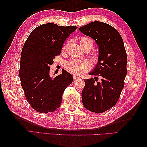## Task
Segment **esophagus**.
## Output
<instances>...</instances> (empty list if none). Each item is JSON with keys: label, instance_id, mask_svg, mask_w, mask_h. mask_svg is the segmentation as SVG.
Wrapping results in <instances>:
<instances>
[{"label": "esophagus", "instance_id": "1", "mask_svg": "<svg viewBox=\"0 0 147 147\" xmlns=\"http://www.w3.org/2000/svg\"><path fill=\"white\" fill-rule=\"evenodd\" d=\"M78 79H79V77L78 76H75V75L73 76V80H78Z\"/></svg>", "mask_w": 147, "mask_h": 147}]
</instances>
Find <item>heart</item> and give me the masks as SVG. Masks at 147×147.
I'll return each mask as SVG.
<instances>
[{
    "label": "heart",
    "mask_w": 147,
    "mask_h": 147,
    "mask_svg": "<svg viewBox=\"0 0 147 147\" xmlns=\"http://www.w3.org/2000/svg\"><path fill=\"white\" fill-rule=\"evenodd\" d=\"M81 46H84L86 44H90L92 47L93 45V41L88 37H82L80 39ZM65 49V47L63 50ZM91 63L86 60H71L67 62L65 64V68L68 72L76 75H82L85 71H87L91 68Z\"/></svg>",
    "instance_id": "1"
}]
</instances>
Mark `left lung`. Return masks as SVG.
I'll return each mask as SVG.
<instances>
[{"instance_id":"left-lung-1","label":"left lung","mask_w":147,"mask_h":147,"mask_svg":"<svg viewBox=\"0 0 147 147\" xmlns=\"http://www.w3.org/2000/svg\"><path fill=\"white\" fill-rule=\"evenodd\" d=\"M79 30L94 40L98 47V62L89 74L102 78L100 82L97 77L84 80L83 104L87 110L102 113L116 104L124 88L127 74L124 42L114 28L100 21L91 22Z\"/></svg>"}]
</instances>
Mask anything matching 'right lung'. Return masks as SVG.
Returning a JSON list of instances; mask_svg holds the SVG:
<instances>
[{
    "label": "right lung",
    "instance_id": "obj_1",
    "mask_svg": "<svg viewBox=\"0 0 147 147\" xmlns=\"http://www.w3.org/2000/svg\"><path fill=\"white\" fill-rule=\"evenodd\" d=\"M76 29L74 26L43 24L32 31L23 45L21 85L27 101L40 113L54 112L60 107L64 90L73 83V76L64 69L55 78L50 76L49 72L55 56L61 54L64 41Z\"/></svg>",
    "mask_w": 147,
    "mask_h": 147
}]
</instances>
